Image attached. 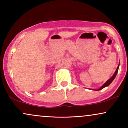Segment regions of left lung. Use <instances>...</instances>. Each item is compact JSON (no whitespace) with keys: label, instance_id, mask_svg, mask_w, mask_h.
Listing matches in <instances>:
<instances>
[{"label":"left lung","instance_id":"left-lung-1","mask_svg":"<svg viewBox=\"0 0 128 128\" xmlns=\"http://www.w3.org/2000/svg\"><path fill=\"white\" fill-rule=\"evenodd\" d=\"M119 65H120V62H119V64H118V67H117V69H116V72H114V74H113V75L112 76V77H111V78H110L109 79H108V80H107V81L106 82H105V84H104L103 85V86H100V88H99V89H96H96H91V90H92L99 91V90H100L103 89V88H104L106 87V86H109V85L110 84H111V83L113 81V80H114V79H115L116 76V75H117V72H118V67H119Z\"/></svg>","mask_w":128,"mask_h":128}]
</instances>
